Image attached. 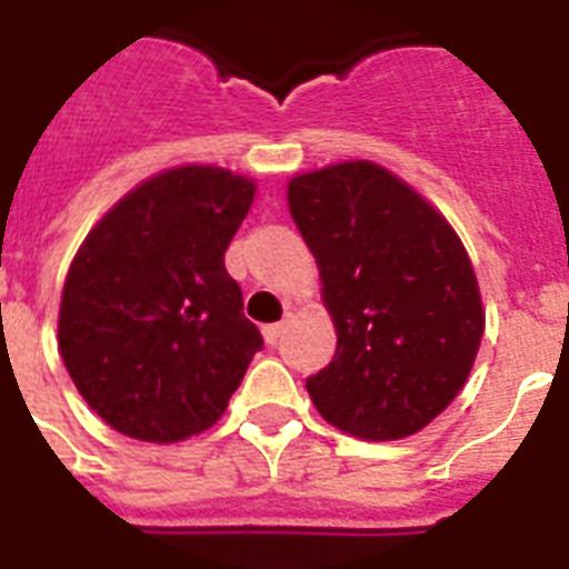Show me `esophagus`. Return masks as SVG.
Wrapping results in <instances>:
<instances>
[{"instance_id":"34e87169","label":"esophagus","mask_w":569,"mask_h":569,"mask_svg":"<svg viewBox=\"0 0 569 569\" xmlns=\"http://www.w3.org/2000/svg\"><path fill=\"white\" fill-rule=\"evenodd\" d=\"M283 328H286V321H277V325H266V328H262V337H266L268 346H277V339H280Z\"/></svg>"}]
</instances>
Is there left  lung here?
I'll return each instance as SVG.
<instances>
[{
	"mask_svg": "<svg viewBox=\"0 0 569 569\" xmlns=\"http://www.w3.org/2000/svg\"><path fill=\"white\" fill-rule=\"evenodd\" d=\"M289 212L319 262L337 355L307 378L339 431L401 440L455 401L476 363L485 310L451 223L372 162L289 182Z\"/></svg>",
	"mask_w": 569,
	"mask_h": 569,
	"instance_id": "obj_1",
	"label": "left lung"
}]
</instances>
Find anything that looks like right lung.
Masks as SVG:
<instances>
[{
	"label": "right lung",
	"instance_id": "obj_1",
	"mask_svg": "<svg viewBox=\"0 0 569 569\" xmlns=\"http://www.w3.org/2000/svg\"><path fill=\"white\" fill-rule=\"evenodd\" d=\"M253 180L186 164L141 182L88 232L67 271L58 348L114 431L177 442L212 428L262 333L241 312L223 253Z\"/></svg>",
	"mask_w": 569,
	"mask_h": 569
}]
</instances>
